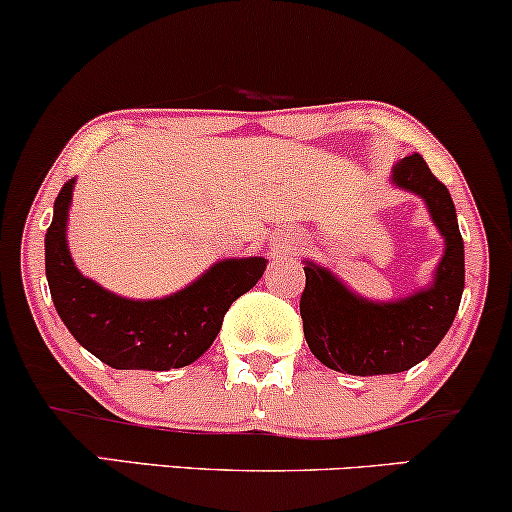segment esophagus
<instances>
[{
	"instance_id": "esophagus-1",
	"label": "esophagus",
	"mask_w": 512,
	"mask_h": 512,
	"mask_svg": "<svg viewBox=\"0 0 512 512\" xmlns=\"http://www.w3.org/2000/svg\"><path fill=\"white\" fill-rule=\"evenodd\" d=\"M288 248H293V243H283V250H288Z\"/></svg>"
}]
</instances>
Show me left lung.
Returning <instances> with one entry per match:
<instances>
[{
	"label": "left lung",
	"instance_id": "1",
	"mask_svg": "<svg viewBox=\"0 0 512 512\" xmlns=\"http://www.w3.org/2000/svg\"><path fill=\"white\" fill-rule=\"evenodd\" d=\"M392 186L423 198L432 224L444 238L428 288L390 302L349 290L331 269L304 260L307 286L300 297L304 338L323 366L349 375L409 371L428 359L451 323L465 288V252L451 193L418 153L399 160Z\"/></svg>",
	"mask_w": 512,
	"mask_h": 512
}]
</instances>
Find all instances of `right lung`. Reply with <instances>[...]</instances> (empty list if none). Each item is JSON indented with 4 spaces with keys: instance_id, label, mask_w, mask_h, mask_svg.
Wrapping results in <instances>:
<instances>
[{
    "instance_id": "right-lung-1",
    "label": "right lung",
    "mask_w": 512,
    "mask_h": 512,
    "mask_svg": "<svg viewBox=\"0 0 512 512\" xmlns=\"http://www.w3.org/2000/svg\"><path fill=\"white\" fill-rule=\"evenodd\" d=\"M75 179L63 184L44 236V267L51 300L80 345L118 371H170L208 352L224 314L260 281L264 257H231L196 281L158 300L115 295L84 276L68 250V212Z\"/></svg>"
}]
</instances>
